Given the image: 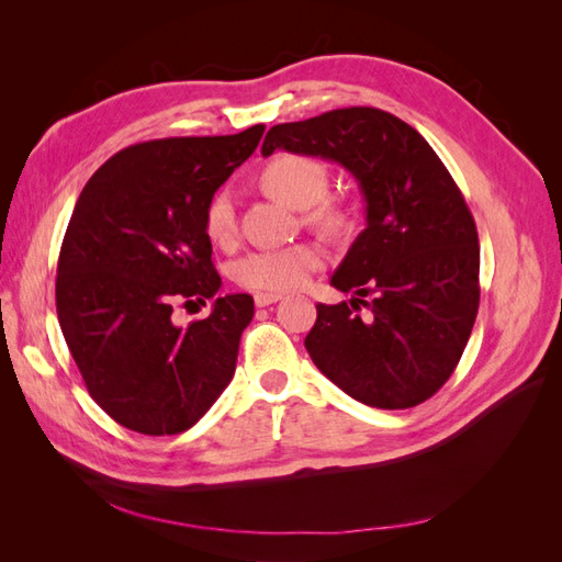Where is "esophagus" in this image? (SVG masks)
Returning a JSON list of instances; mask_svg holds the SVG:
<instances>
[{
    "label": "esophagus",
    "mask_w": 562,
    "mask_h": 562,
    "mask_svg": "<svg viewBox=\"0 0 562 562\" xmlns=\"http://www.w3.org/2000/svg\"><path fill=\"white\" fill-rule=\"evenodd\" d=\"M279 300H281L279 293H258L255 295V307H269V304H274Z\"/></svg>",
    "instance_id": "esophagus-1"
}]
</instances>
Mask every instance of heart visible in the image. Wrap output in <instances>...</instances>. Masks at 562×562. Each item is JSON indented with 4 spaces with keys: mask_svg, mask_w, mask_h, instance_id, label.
I'll return each instance as SVG.
<instances>
[{
    "mask_svg": "<svg viewBox=\"0 0 562 562\" xmlns=\"http://www.w3.org/2000/svg\"><path fill=\"white\" fill-rule=\"evenodd\" d=\"M265 192L295 211H307L314 225L330 234L349 229L351 217L337 203L326 201L328 171L321 161L304 155H279L260 173ZM203 229L213 244L227 246L236 234L234 196L217 192L203 213ZM326 262V252L316 244H295L288 248L252 250L234 262V279L250 291L285 293L307 281L312 271Z\"/></svg>",
    "mask_w": 562,
    "mask_h": 562,
    "instance_id": "b5f03b06",
    "label": "heart"
}]
</instances>
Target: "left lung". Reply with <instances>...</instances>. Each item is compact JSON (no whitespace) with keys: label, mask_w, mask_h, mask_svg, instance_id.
Masks as SVG:
<instances>
[{"label":"left lung","mask_w":562,"mask_h":562,"mask_svg":"<svg viewBox=\"0 0 562 562\" xmlns=\"http://www.w3.org/2000/svg\"><path fill=\"white\" fill-rule=\"evenodd\" d=\"M274 149L339 164L366 201V229L330 285L371 316L351 315L347 302L316 304L304 337L312 361L370 407L403 411L431 398L462 359L481 300L479 234L448 168L413 126L378 108L271 126L262 157Z\"/></svg>","instance_id":"1"}]
</instances>
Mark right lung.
<instances>
[{"instance_id":"obj_1","label":"right lung","mask_w":562,"mask_h":562,"mask_svg":"<svg viewBox=\"0 0 562 562\" xmlns=\"http://www.w3.org/2000/svg\"><path fill=\"white\" fill-rule=\"evenodd\" d=\"M262 133L131 145L77 199L58 258L60 330L93 401L131 431H187L234 378L252 297H216L187 329L170 314L178 299L205 303L223 285L203 213Z\"/></svg>"}]
</instances>
